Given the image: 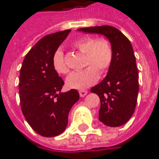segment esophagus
<instances>
[{"label":"esophagus","instance_id":"esophagus-1","mask_svg":"<svg viewBox=\"0 0 159 159\" xmlns=\"http://www.w3.org/2000/svg\"><path fill=\"white\" fill-rule=\"evenodd\" d=\"M87 93H88V91H86V90H82V91L79 92V94L81 97H84L85 95H87Z\"/></svg>","mask_w":159,"mask_h":159}]
</instances>
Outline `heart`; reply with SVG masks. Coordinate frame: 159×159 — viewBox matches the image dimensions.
<instances>
[{
    "label": "heart",
    "instance_id": "b5f03b06",
    "mask_svg": "<svg viewBox=\"0 0 159 159\" xmlns=\"http://www.w3.org/2000/svg\"><path fill=\"white\" fill-rule=\"evenodd\" d=\"M73 47L85 55L84 66L87 67L82 71L71 73L66 78V84L71 89L84 90L98 81L99 72L105 74L108 71L114 59L113 46L107 37L86 36L75 41ZM52 65L56 72L61 75L67 74L69 71L61 50L54 53Z\"/></svg>",
    "mask_w": 159,
    "mask_h": 159
}]
</instances>
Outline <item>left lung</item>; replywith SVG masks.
<instances>
[{"mask_svg": "<svg viewBox=\"0 0 159 159\" xmlns=\"http://www.w3.org/2000/svg\"><path fill=\"white\" fill-rule=\"evenodd\" d=\"M79 31L105 35L110 40L113 50V63L107 76L91 89L100 99L99 119L110 127L125 125L135 110L139 92V72L129 39L117 28L100 25L80 28Z\"/></svg>", "mask_w": 159, "mask_h": 159, "instance_id": "left-lung-1", "label": "left lung"}]
</instances>
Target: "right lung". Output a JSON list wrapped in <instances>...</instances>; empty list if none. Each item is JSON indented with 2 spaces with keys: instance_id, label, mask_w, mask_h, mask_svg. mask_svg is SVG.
I'll list each match as a JSON object with an SVG mask.
<instances>
[{
  "instance_id": "right-lung-1",
  "label": "right lung",
  "mask_w": 159,
  "mask_h": 159,
  "mask_svg": "<svg viewBox=\"0 0 159 159\" xmlns=\"http://www.w3.org/2000/svg\"><path fill=\"white\" fill-rule=\"evenodd\" d=\"M70 29L45 35L25 55L19 74L20 106L25 120L44 137L62 134L79 93L72 89L60 93L64 81L52 65V57Z\"/></svg>"
}]
</instances>
